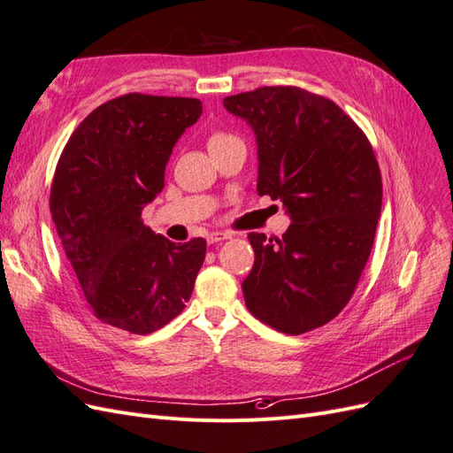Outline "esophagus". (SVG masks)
Segmentation results:
<instances>
[{"mask_svg": "<svg viewBox=\"0 0 453 453\" xmlns=\"http://www.w3.org/2000/svg\"><path fill=\"white\" fill-rule=\"evenodd\" d=\"M228 238H232L230 232H210V234L205 236V242L211 245V243H217V242H225Z\"/></svg>", "mask_w": 453, "mask_h": 453, "instance_id": "1", "label": "esophagus"}]
</instances>
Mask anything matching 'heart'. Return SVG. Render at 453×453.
Returning <instances> with one entry per match:
<instances>
[{
    "instance_id": "obj_1",
    "label": "heart",
    "mask_w": 453,
    "mask_h": 453,
    "mask_svg": "<svg viewBox=\"0 0 453 453\" xmlns=\"http://www.w3.org/2000/svg\"><path fill=\"white\" fill-rule=\"evenodd\" d=\"M230 140H236V138H232V135L223 134V132H215L211 138H210V147L219 145V143H225V142H230Z\"/></svg>"
}]
</instances>
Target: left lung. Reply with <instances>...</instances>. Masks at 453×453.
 I'll list each match as a JSON object with an SVG mask.
<instances>
[{
  "label": "left lung",
  "instance_id": "8db88e82",
  "mask_svg": "<svg viewBox=\"0 0 453 453\" xmlns=\"http://www.w3.org/2000/svg\"><path fill=\"white\" fill-rule=\"evenodd\" d=\"M223 105L255 132L257 193L291 217L281 238L248 236L245 306L280 333H308L344 310L372 250L381 213L372 145L334 102L296 87L242 92Z\"/></svg>",
  "mask_w": 453,
  "mask_h": 453
}]
</instances>
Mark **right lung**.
<instances>
[{
	"mask_svg": "<svg viewBox=\"0 0 453 453\" xmlns=\"http://www.w3.org/2000/svg\"><path fill=\"white\" fill-rule=\"evenodd\" d=\"M202 115L196 98L125 94L81 122L50 187V213L96 318L149 334L180 315L205 240L173 243L143 225L172 149Z\"/></svg>",
	"mask_w": 453,
	"mask_h": 453,
	"instance_id": "add662e5",
	"label": "right lung"
}]
</instances>
